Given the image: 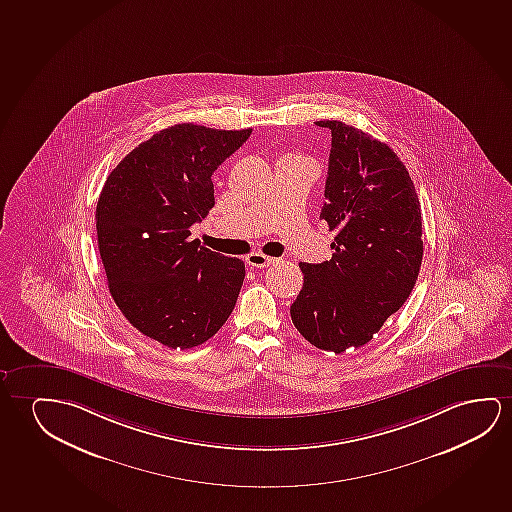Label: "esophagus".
Masks as SVG:
<instances>
[{
  "mask_svg": "<svg viewBox=\"0 0 512 512\" xmlns=\"http://www.w3.org/2000/svg\"><path fill=\"white\" fill-rule=\"evenodd\" d=\"M275 262H278V259L267 257V255L260 252L250 253V255L246 257V264L253 267H267L271 266V264H275Z\"/></svg>",
  "mask_w": 512,
  "mask_h": 512,
  "instance_id": "34e87169",
  "label": "esophagus"
}]
</instances>
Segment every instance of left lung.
<instances>
[{
	"label": "left lung",
	"mask_w": 512,
	"mask_h": 512,
	"mask_svg": "<svg viewBox=\"0 0 512 512\" xmlns=\"http://www.w3.org/2000/svg\"><path fill=\"white\" fill-rule=\"evenodd\" d=\"M317 125L333 137L320 218L336 232L334 253L299 264L303 289L290 317L304 340L341 354L366 345L407 301L423 262V220L393 149L341 121Z\"/></svg>",
	"instance_id": "left-lung-1"
}]
</instances>
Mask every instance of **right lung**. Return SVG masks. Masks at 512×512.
Segmentation results:
<instances>
[{
    "label": "right lung",
    "mask_w": 512,
    "mask_h": 512,
    "mask_svg": "<svg viewBox=\"0 0 512 512\" xmlns=\"http://www.w3.org/2000/svg\"><path fill=\"white\" fill-rule=\"evenodd\" d=\"M252 134L181 123L139 144L105 181L98 250L114 303L169 349L202 345L229 319L245 262L190 241L215 206L213 172Z\"/></svg>",
    "instance_id": "right-lung-1"
}]
</instances>
